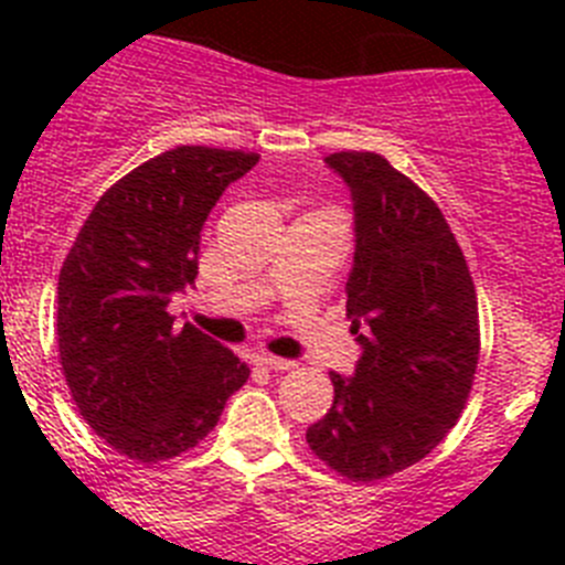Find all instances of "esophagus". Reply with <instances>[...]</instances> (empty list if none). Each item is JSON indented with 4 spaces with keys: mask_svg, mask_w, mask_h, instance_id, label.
Returning <instances> with one entry per match:
<instances>
[{
    "mask_svg": "<svg viewBox=\"0 0 565 565\" xmlns=\"http://www.w3.org/2000/svg\"><path fill=\"white\" fill-rule=\"evenodd\" d=\"M257 364H263V367H268V371H291L294 367L291 359H279V356H271V353H259Z\"/></svg>",
    "mask_w": 565,
    "mask_h": 565,
    "instance_id": "34e87169",
    "label": "esophagus"
}]
</instances>
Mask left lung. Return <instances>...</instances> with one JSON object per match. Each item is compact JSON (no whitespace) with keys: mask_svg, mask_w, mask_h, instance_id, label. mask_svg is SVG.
<instances>
[{"mask_svg":"<svg viewBox=\"0 0 565 565\" xmlns=\"http://www.w3.org/2000/svg\"><path fill=\"white\" fill-rule=\"evenodd\" d=\"M353 201L348 317L362 348L331 373L333 404L306 433L339 476L376 481L436 450L467 404L481 351L467 259L441 209L387 158L333 152Z\"/></svg>","mask_w":565,"mask_h":565,"instance_id":"left-lung-1","label":"left lung"}]
</instances>
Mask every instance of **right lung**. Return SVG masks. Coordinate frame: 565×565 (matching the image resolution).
Here are the masks:
<instances>
[{
	"instance_id": "right-lung-1",
	"label": "right lung",
	"mask_w": 565,
	"mask_h": 565,
	"mask_svg": "<svg viewBox=\"0 0 565 565\" xmlns=\"http://www.w3.org/2000/svg\"><path fill=\"white\" fill-rule=\"evenodd\" d=\"M257 152L174 147L121 178L89 212L58 274V356L84 422L141 463L209 436L248 364L169 302L198 277L201 228Z\"/></svg>"
}]
</instances>
